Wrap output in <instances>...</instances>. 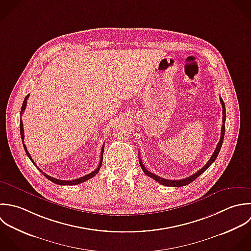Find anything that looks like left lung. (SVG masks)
Wrapping results in <instances>:
<instances>
[{
  "instance_id": "8db88e82",
  "label": "left lung",
  "mask_w": 251,
  "mask_h": 251,
  "mask_svg": "<svg viewBox=\"0 0 251 251\" xmlns=\"http://www.w3.org/2000/svg\"><path fill=\"white\" fill-rule=\"evenodd\" d=\"M220 101H221V104H222V108H223V124H222V128H221V137H220V141L218 142V145L212 154V156L210 157V159L208 160V162L201 169L199 170L197 173H195L194 175L188 177V178H185V179H182V180H168V179H164V178H161L151 172H150L143 164L142 160L140 159L139 157V161H140V165H141V168L143 169L144 173L146 175H148L149 177L152 178L153 180H155L156 182H158L159 184L163 185V186H167V187H183V186H187L189 184H191L193 181H195L198 177H200L214 161L215 159L217 158L218 154H219V151L221 150V147H222V144H223V140H224V136H225V122H226V106H225V103L222 100V98H220Z\"/></svg>"
}]
</instances>
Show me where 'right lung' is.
Returning a JSON list of instances; mask_svg holds the SVG:
<instances>
[{
	"label": "right lung",
	"instance_id": "right-lung-1",
	"mask_svg": "<svg viewBox=\"0 0 251 251\" xmlns=\"http://www.w3.org/2000/svg\"><path fill=\"white\" fill-rule=\"evenodd\" d=\"M28 98H29V94L25 97V99H24V100H23V103H22V106H21V111H20V114H21V115H22V113L24 112V110H25V108H26V104H27V100H28ZM19 128H20L21 140H22V143H23V141H24V130H23V123H22V120H20V122H19ZM23 148H24V150H25V152H26L27 156H28V157L30 158V160L32 161V163L40 170V172H41L48 180H50V182H52V183H54V184H56V185H60V186H73V185L81 184V183H83V182H85V181H87V180L93 178L96 174L99 173V171H100V166H101V163H102V156H103L104 145H103L102 148H101V151H100V164H99L98 168H97L95 171H93V172H91L90 174H88V175H85V176H83V177H81V178H79V179H75V180H71V181H62V180H58V179H55V178H53V177H50V176L47 175V174H46L45 172H43V171L36 165V163L33 161V159H32L31 155L29 154V152H28V151H27V148H26V146L24 145V143H23Z\"/></svg>",
	"mask_w": 251,
	"mask_h": 251
}]
</instances>
